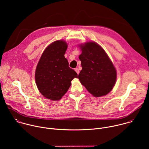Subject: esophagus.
<instances>
[{
  "label": "esophagus",
  "mask_w": 149,
  "mask_h": 149,
  "mask_svg": "<svg viewBox=\"0 0 149 149\" xmlns=\"http://www.w3.org/2000/svg\"><path fill=\"white\" fill-rule=\"evenodd\" d=\"M75 71H76V72H77L78 74H79V69H78V68H75Z\"/></svg>",
  "instance_id": "esophagus-1"
}]
</instances>
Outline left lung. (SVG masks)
Here are the masks:
<instances>
[{
    "instance_id": "8db88e82",
    "label": "left lung",
    "mask_w": 149,
    "mask_h": 149,
    "mask_svg": "<svg viewBox=\"0 0 149 149\" xmlns=\"http://www.w3.org/2000/svg\"><path fill=\"white\" fill-rule=\"evenodd\" d=\"M79 56L82 70L78 75L81 83L93 95H107L114 87L117 71L104 49L95 42L81 44Z\"/></svg>"
}]
</instances>
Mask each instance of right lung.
Returning a JSON list of instances; mask_svg holds the SVG:
<instances>
[{"mask_svg": "<svg viewBox=\"0 0 149 149\" xmlns=\"http://www.w3.org/2000/svg\"><path fill=\"white\" fill-rule=\"evenodd\" d=\"M68 45L63 40H56L42 53L35 71L36 86L45 98L59 100L67 92L77 73L69 67L64 55Z\"/></svg>", "mask_w": 149, "mask_h": 149, "instance_id": "obj_1", "label": "right lung"}]
</instances>
